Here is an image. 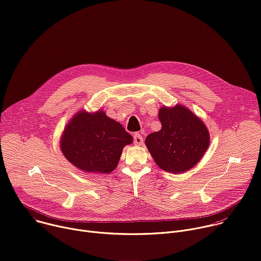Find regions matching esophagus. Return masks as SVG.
Masks as SVG:
<instances>
[{
  "label": "esophagus",
  "mask_w": 261,
  "mask_h": 261,
  "mask_svg": "<svg viewBox=\"0 0 261 261\" xmlns=\"http://www.w3.org/2000/svg\"><path fill=\"white\" fill-rule=\"evenodd\" d=\"M134 144L135 145H141V144H143V137L140 135V134H138V133H135L134 134Z\"/></svg>",
  "instance_id": "esophagus-1"
}]
</instances>
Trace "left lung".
<instances>
[{
  "label": "left lung",
  "instance_id": "left-lung-1",
  "mask_svg": "<svg viewBox=\"0 0 261 261\" xmlns=\"http://www.w3.org/2000/svg\"><path fill=\"white\" fill-rule=\"evenodd\" d=\"M162 128L148 134L145 145L156 164L170 173H181L195 166L210 145L204 123L181 104L162 106L158 114Z\"/></svg>",
  "mask_w": 261,
  "mask_h": 261
}]
</instances>
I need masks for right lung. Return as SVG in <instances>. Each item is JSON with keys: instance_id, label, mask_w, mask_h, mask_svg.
<instances>
[{"instance_id": "add662e5", "label": "right lung", "mask_w": 261, "mask_h": 261, "mask_svg": "<svg viewBox=\"0 0 261 261\" xmlns=\"http://www.w3.org/2000/svg\"><path fill=\"white\" fill-rule=\"evenodd\" d=\"M133 137L103 110L74 115L66 125L60 140L64 157L87 173H109L120 161L123 148Z\"/></svg>"}]
</instances>
